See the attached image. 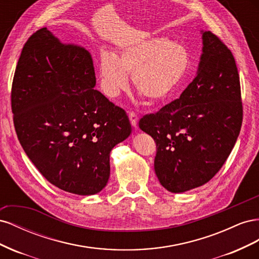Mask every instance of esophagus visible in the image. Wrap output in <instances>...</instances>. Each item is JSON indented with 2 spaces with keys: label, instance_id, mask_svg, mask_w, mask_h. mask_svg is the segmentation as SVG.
<instances>
[{
  "label": "esophagus",
  "instance_id": "34e87169",
  "mask_svg": "<svg viewBox=\"0 0 259 259\" xmlns=\"http://www.w3.org/2000/svg\"><path fill=\"white\" fill-rule=\"evenodd\" d=\"M128 117H130V120H131V124L136 128V127H137V122H138V116H137V114H136L135 112L131 111V112L128 113Z\"/></svg>",
  "mask_w": 259,
  "mask_h": 259
}]
</instances>
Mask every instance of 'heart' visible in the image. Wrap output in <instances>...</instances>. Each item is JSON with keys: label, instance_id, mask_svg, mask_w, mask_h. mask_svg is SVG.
<instances>
[{"label": "heart", "instance_id": "heart-1", "mask_svg": "<svg viewBox=\"0 0 259 259\" xmlns=\"http://www.w3.org/2000/svg\"><path fill=\"white\" fill-rule=\"evenodd\" d=\"M191 66L185 45L154 36L124 46L119 54L103 51L99 58L101 88L108 97L127 89L128 74L134 88L151 100L167 97L185 79Z\"/></svg>", "mask_w": 259, "mask_h": 259}]
</instances>
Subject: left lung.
Returning <instances> with one entry per match:
<instances>
[{
	"instance_id": "left-lung-1",
	"label": "left lung",
	"mask_w": 259,
	"mask_h": 259,
	"mask_svg": "<svg viewBox=\"0 0 259 259\" xmlns=\"http://www.w3.org/2000/svg\"><path fill=\"white\" fill-rule=\"evenodd\" d=\"M197 75L178 99L144 115L139 127L156 144L154 170L166 190L179 193L206 184L222 168L240 134V77L230 50L202 31Z\"/></svg>"
}]
</instances>
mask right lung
<instances>
[{
  "instance_id": "add662e5",
  "label": "right lung",
  "mask_w": 259,
  "mask_h": 259,
  "mask_svg": "<svg viewBox=\"0 0 259 259\" xmlns=\"http://www.w3.org/2000/svg\"><path fill=\"white\" fill-rule=\"evenodd\" d=\"M89 51L46 28L23 45L12 85L14 125L38 171L59 189L96 194L110 176V152L132 133L128 116L95 90Z\"/></svg>"
}]
</instances>
